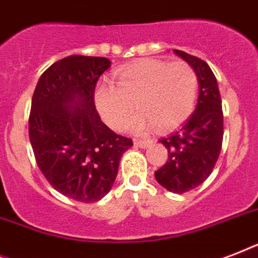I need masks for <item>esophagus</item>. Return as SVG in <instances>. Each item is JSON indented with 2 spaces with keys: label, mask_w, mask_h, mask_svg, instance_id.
Here are the masks:
<instances>
[{
  "label": "esophagus",
  "mask_w": 258,
  "mask_h": 258,
  "mask_svg": "<svg viewBox=\"0 0 258 258\" xmlns=\"http://www.w3.org/2000/svg\"><path fill=\"white\" fill-rule=\"evenodd\" d=\"M150 143H151L150 141H135L134 142V145L138 146V147H141V149H146V147H149Z\"/></svg>",
  "instance_id": "obj_1"
}]
</instances>
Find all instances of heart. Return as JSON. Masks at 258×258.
I'll return each mask as SVG.
<instances>
[{
	"label": "heart",
	"mask_w": 258,
	"mask_h": 258,
	"mask_svg": "<svg viewBox=\"0 0 258 258\" xmlns=\"http://www.w3.org/2000/svg\"><path fill=\"white\" fill-rule=\"evenodd\" d=\"M198 79L184 61L143 58L116 74V84L101 80L95 88V103L109 127L124 130L135 113L141 112L134 130L145 134L157 124L170 130L190 116L196 103Z\"/></svg>",
	"instance_id": "b5f03b06"
}]
</instances>
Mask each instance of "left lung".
Returning <instances> with one entry per match:
<instances>
[{"label": "left lung", "mask_w": 258, "mask_h": 258, "mask_svg": "<svg viewBox=\"0 0 258 258\" xmlns=\"http://www.w3.org/2000/svg\"><path fill=\"white\" fill-rule=\"evenodd\" d=\"M191 67L198 79V101L191 116L161 143L169 159L155 171L158 183L175 194L190 191L212 174L220 157L224 137V113L217 79L201 58L174 49Z\"/></svg>", "instance_id": "left-lung-1"}]
</instances>
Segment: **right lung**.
<instances>
[{
  "label": "right lung",
  "instance_id": "add662e5",
  "mask_svg": "<svg viewBox=\"0 0 258 258\" xmlns=\"http://www.w3.org/2000/svg\"><path fill=\"white\" fill-rule=\"evenodd\" d=\"M109 67L105 57L68 56L41 75L32 97L29 139L38 167L58 192L86 204L108 194L133 146L95 107V87Z\"/></svg>",
  "mask_w": 258,
  "mask_h": 258
}]
</instances>
